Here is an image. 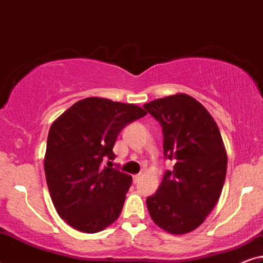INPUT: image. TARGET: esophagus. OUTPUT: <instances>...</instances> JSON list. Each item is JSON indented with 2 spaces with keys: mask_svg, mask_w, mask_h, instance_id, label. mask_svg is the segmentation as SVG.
<instances>
[{
  "mask_svg": "<svg viewBox=\"0 0 263 263\" xmlns=\"http://www.w3.org/2000/svg\"><path fill=\"white\" fill-rule=\"evenodd\" d=\"M140 177H141L140 174L133 175V183H138V182H139V180H140Z\"/></svg>",
  "mask_w": 263,
  "mask_h": 263,
  "instance_id": "obj_1",
  "label": "esophagus"
}]
</instances>
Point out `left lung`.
Listing matches in <instances>:
<instances>
[{"label":"left lung","instance_id":"8db88e82","mask_svg":"<svg viewBox=\"0 0 263 263\" xmlns=\"http://www.w3.org/2000/svg\"><path fill=\"white\" fill-rule=\"evenodd\" d=\"M161 124L164 158L175 162L146 199L149 216L172 234H185L205 220L220 197L228 154L215 119L194 97L176 94L144 104Z\"/></svg>","mask_w":263,"mask_h":263}]
</instances>
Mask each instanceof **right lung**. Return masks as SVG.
<instances>
[{
  "label": "right lung",
  "mask_w": 263,
  "mask_h": 263,
  "mask_svg": "<svg viewBox=\"0 0 263 263\" xmlns=\"http://www.w3.org/2000/svg\"><path fill=\"white\" fill-rule=\"evenodd\" d=\"M146 114L136 104L88 97L53 122L44 169L58 215L73 229L100 232L121 215L132 177L101 164L115 159L123 128Z\"/></svg>",
  "instance_id": "obj_1"
}]
</instances>
